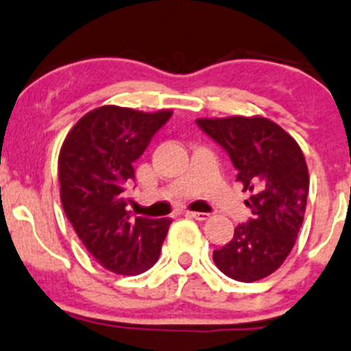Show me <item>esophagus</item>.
<instances>
[{"label": "esophagus", "mask_w": 351, "mask_h": 351, "mask_svg": "<svg viewBox=\"0 0 351 351\" xmlns=\"http://www.w3.org/2000/svg\"><path fill=\"white\" fill-rule=\"evenodd\" d=\"M186 217H191L195 220H206L208 219V213L204 212H186Z\"/></svg>", "instance_id": "esophagus-1"}]
</instances>
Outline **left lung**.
Returning a JSON list of instances; mask_svg holds the SVG:
<instances>
[{
  "label": "left lung",
  "mask_w": 351,
  "mask_h": 351,
  "mask_svg": "<svg viewBox=\"0 0 351 351\" xmlns=\"http://www.w3.org/2000/svg\"><path fill=\"white\" fill-rule=\"evenodd\" d=\"M220 145L249 190L252 219L235 227L234 237L213 250V263L228 278L254 282L281 267L293 250L309 191L304 154L281 126L265 117L197 119Z\"/></svg>",
  "instance_id": "left-lung-1"
}]
</instances>
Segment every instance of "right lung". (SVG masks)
Segmentation results:
<instances>
[{"label": "right lung", "mask_w": 351, "mask_h": 351, "mask_svg": "<svg viewBox=\"0 0 351 351\" xmlns=\"http://www.w3.org/2000/svg\"><path fill=\"white\" fill-rule=\"evenodd\" d=\"M169 117L171 110L147 114L102 106L70 129L62 145L58 180L65 215L94 259L116 274L153 267L168 234L169 219H132L126 188L134 182V161Z\"/></svg>", "instance_id": "right-lung-1"}]
</instances>
